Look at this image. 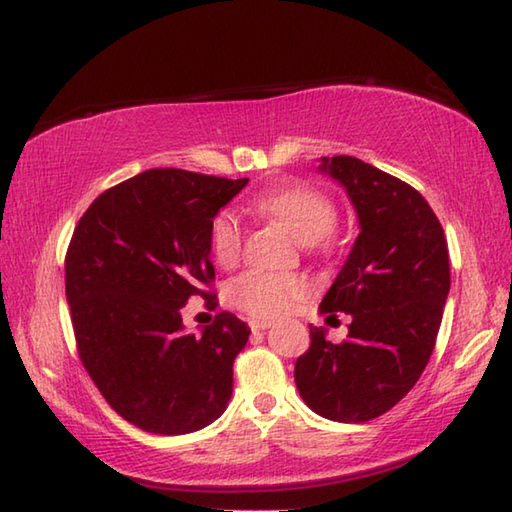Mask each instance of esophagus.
Masks as SVG:
<instances>
[{"mask_svg": "<svg viewBox=\"0 0 512 512\" xmlns=\"http://www.w3.org/2000/svg\"><path fill=\"white\" fill-rule=\"evenodd\" d=\"M270 328V321H250V330H253V334H259Z\"/></svg>", "mask_w": 512, "mask_h": 512, "instance_id": "1", "label": "esophagus"}]
</instances>
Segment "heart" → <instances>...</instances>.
Returning a JSON list of instances; mask_svg holds the SVG:
<instances>
[{"label":"heart","instance_id":"b5f03b06","mask_svg":"<svg viewBox=\"0 0 512 512\" xmlns=\"http://www.w3.org/2000/svg\"><path fill=\"white\" fill-rule=\"evenodd\" d=\"M255 209L279 222L303 244H314L330 235L339 220V211L330 195L303 182H290L259 195ZM209 237L217 264L231 266L242 253V222L231 211H220L213 217ZM226 295L231 306L246 312L248 317L277 319L292 308V303L306 299L310 286L299 275L246 270L231 281Z\"/></svg>","mask_w":512,"mask_h":512}]
</instances>
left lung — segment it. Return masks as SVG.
Here are the masks:
<instances>
[{"mask_svg":"<svg viewBox=\"0 0 512 512\" xmlns=\"http://www.w3.org/2000/svg\"><path fill=\"white\" fill-rule=\"evenodd\" d=\"M356 209L350 257L321 312L352 314L343 343L310 325L295 383L306 405L336 422H367L405 398L427 367L449 295V248L427 200L354 156L323 158Z\"/></svg>","mask_w":512,"mask_h":512,"instance_id":"obj_1","label":"left lung"}]
</instances>
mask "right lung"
<instances>
[{
	"label": "right lung",
	"instance_id": "right-lung-1",
	"mask_svg": "<svg viewBox=\"0 0 512 512\" xmlns=\"http://www.w3.org/2000/svg\"><path fill=\"white\" fill-rule=\"evenodd\" d=\"M248 178L149 169L103 191L76 224L65 253V297L76 350L118 416L180 436L224 413L233 361L248 325L217 312L187 334L184 303L215 310L211 222Z\"/></svg>",
	"mask_w": 512,
	"mask_h": 512
}]
</instances>
